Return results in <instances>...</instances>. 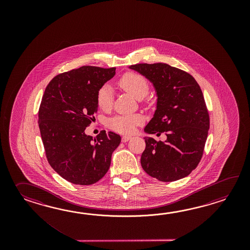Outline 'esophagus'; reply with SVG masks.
Listing matches in <instances>:
<instances>
[{
  "mask_svg": "<svg viewBox=\"0 0 250 250\" xmlns=\"http://www.w3.org/2000/svg\"><path fill=\"white\" fill-rule=\"evenodd\" d=\"M132 138V137H130V136H123V138H122V141H123V143H125V142H127L128 140H130Z\"/></svg>",
  "mask_w": 250,
  "mask_h": 250,
  "instance_id": "34e87169",
  "label": "esophagus"
}]
</instances>
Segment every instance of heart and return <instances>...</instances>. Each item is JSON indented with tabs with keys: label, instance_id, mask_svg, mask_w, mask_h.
Returning a JSON list of instances; mask_svg holds the SVG:
<instances>
[{
	"label": "heart",
	"instance_id": "b5f03b06",
	"mask_svg": "<svg viewBox=\"0 0 250 250\" xmlns=\"http://www.w3.org/2000/svg\"><path fill=\"white\" fill-rule=\"evenodd\" d=\"M118 85L136 99H142L147 95L149 84L142 75L135 72H127L118 81ZM113 93L109 85H104L97 92L96 102L102 110H109L112 107ZM142 123V118L138 115H119L109 121L112 129L122 133H132L135 127Z\"/></svg>",
	"mask_w": 250,
	"mask_h": 250
}]
</instances>
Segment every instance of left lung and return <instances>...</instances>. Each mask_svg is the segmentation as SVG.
<instances>
[{"mask_svg": "<svg viewBox=\"0 0 250 250\" xmlns=\"http://www.w3.org/2000/svg\"><path fill=\"white\" fill-rule=\"evenodd\" d=\"M128 68L147 79L156 92V110L144 131L167 136L165 142L144 138L142 168L158 181L185 178L201 160L210 125L200 86L191 75L169 64L140 63Z\"/></svg>", "mask_w": 250, "mask_h": 250, "instance_id": "1", "label": "left lung"}]
</instances>
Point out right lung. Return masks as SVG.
<instances>
[{
	"instance_id": "obj_1",
	"label": "right lung",
	"mask_w": 250,
	"mask_h": 250,
	"mask_svg": "<svg viewBox=\"0 0 250 250\" xmlns=\"http://www.w3.org/2000/svg\"><path fill=\"white\" fill-rule=\"evenodd\" d=\"M116 68L82 66L54 77L38 112V125L48 163L59 175L77 185H91L105 175L122 138L102 130L85 133L97 112V92Z\"/></svg>"
}]
</instances>
